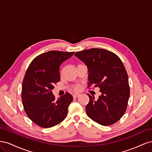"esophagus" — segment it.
Here are the masks:
<instances>
[{
    "instance_id": "obj_1",
    "label": "esophagus",
    "mask_w": 152,
    "mask_h": 152,
    "mask_svg": "<svg viewBox=\"0 0 152 152\" xmlns=\"http://www.w3.org/2000/svg\"><path fill=\"white\" fill-rule=\"evenodd\" d=\"M79 96H80V94H79V93H75V94H73V97L74 98H75L79 97Z\"/></svg>"
}]
</instances>
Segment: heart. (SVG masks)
I'll use <instances>...</instances> for the list:
<instances>
[{
  "mask_svg": "<svg viewBox=\"0 0 152 152\" xmlns=\"http://www.w3.org/2000/svg\"><path fill=\"white\" fill-rule=\"evenodd\" d=\"M74 89H75V91H79V90H80V86L77 85L76 86H75Z\"/></svg>",
  "mask_w": 152,
  "mask_h": 152,
  "instance_id": "heart-1",
  "label": "heart"
}]
</instances>
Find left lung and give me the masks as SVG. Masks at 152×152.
<instances>
[{"label":"left lung","instance_id":"1","mask_svg":"<svg viewBox=\"0 0 152 152\" xmlns=\"http://www.w3.org/2000/svg\"><path fill=\"white\" fill-rule=\"evenodd\" d=\"M75 56L88 70V86L98 87L102 93L97 100L87 94V116L102 126H110L123 116L127 107L130 89L128 76L121 59L108 50L98 48L77 52Z\"/></svg>","mask_w":152,"mask_h":152}]
</instances>
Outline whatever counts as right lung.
Returning <instances> with one entry per match:
<instances>
[{"instance_id":"right-lung-1","label":"right lung","mask_w":152,"mask_h":152,"mask_svg":"<svg viewBox=\"0 0 152 152\" xmlns=\"http://www.w3.org/2000/svg\"><path fill=\"white\" fill-rule=\"evenodd\" d=\"M73 54L50 50L34 58L27 69L22 84L23 105L29 118L41 127H52L67 116L73 96L66 93L56 100L52 90L60 80L59 66Z\"/></svg>"}]
</instances>
